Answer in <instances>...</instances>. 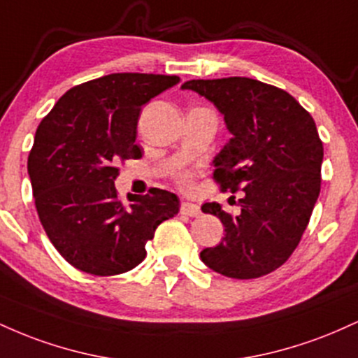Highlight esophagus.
<instances>
[{"instance_id":"1","label":"esophagus","mask_w":358,"mask_h":358,"mask_svg":"<svg viewBox=\"0 0 358 358\" xmlns=\"http://www.w3.org/2000/svg\"><path fill=\"white\" fill-rule=\"evenodd\" d=\"M180 212H182L183 215H188V217H199L200 215V207H199V205L192 203V202H183L182 207H180Z\"/></svg>"}]
</instances>
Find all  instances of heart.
I'll use <instances>...</instances> for the list:
<instances>
[{"label":"heart","instance_id":"b5f03b06","mask_svg":"<svg viewBox=\"0 0 358 358\" xmlns=\"http://www.w3.org/2000/svg\"><path fill=\"white\" fill-rule=\"evenodd\" d=\"M182 183H188V176L187 175L182 176Z\"/></svg>","mask_w":358,"mask_h":358}]
</instances>
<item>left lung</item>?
Instances as JSON below:
<instances>
[{
    "label": "left lung",
    "mask_w": 358,
    "mask_h": 358,
    "mask_svg": "<svg viewBox=\"0 0 358 358\" xmlns=\"http://www.w3.org/2000/svg\"><path fill=\"white\" fill-rule=\"evenodd\" d=\"M224 116L232 138L213 158L222 192L242 190L237 215L217 202L225 236L200 259L215 273L252 279L273 273L301 241L322 185L323 143L310 113L286 90L248 77L188 80Z\"/></svg>",
    "instance_id": "1"
}]
</instances>
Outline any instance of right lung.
Returning <instances> with one entry per match:
<instances>
[{
    "label": "right lung",
    "mask_w": 358,
    "mask_h": 358,
    "mask_svg": "<svg viewBox=\"0 0 358 358\" xmlns=\"http://www.w3.org/2000/svg\"><path fill=\"white\" fill-rule=\"evenodd\" d=\"M180 82L176 76L110 73L76 85L40 122L28 156L35 207L62 257L94 276L136 268L156 227L180 210L175 193L117 199L121 159L139 158L141 108Z\"/></svg>",
    "instance_id": "1"
}]
</instances>
